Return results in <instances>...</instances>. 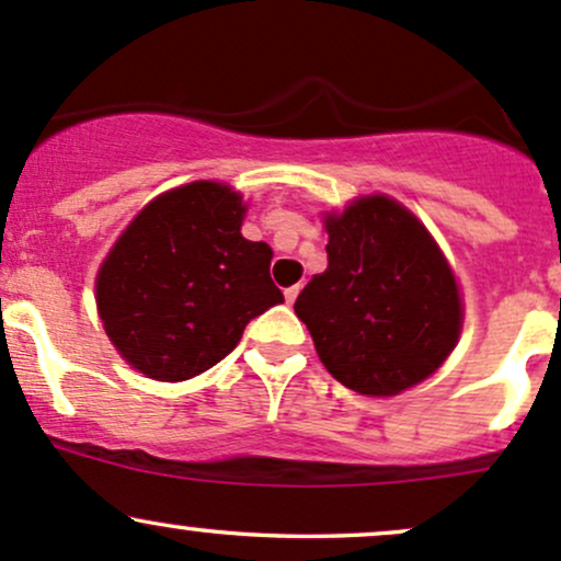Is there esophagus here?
I'll return each instance as SVG.
<instances>
[{
  "instance_id": "obj_1",
  "label": "esophagus",
  "mask_w": 561,
  "mask_h": 561,
  "mask_svg": "<svg viewBox=\"0 0 561 561\" xmlns=\"http://www.w3.org/2000/svg\"><path fill=\"white\" fill-rule=\"evenodd\" d=\"M299 291H302V283H297V286L286 288V291H283V294H286V302H288V305H294V299L299 297Z\"/></svg>"
}]
</instances>
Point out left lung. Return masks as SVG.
Returning <instances> with one entry per match:
<instances>
[{"label":"left lung","mask_w":561,"mask_h":561,"mask_svg":"<svg viewBox=\"0 0 561 561\" xmlns=\"http://www.w3.org/2000/svg\"><path fill=\"white\" fill-rule=\"evenodd\" d=\"M329 267L294 302L329 375L364 396L423 382L455 347L460 294L427 230L390 197L329 216Z\"/></svg>","instance_id":"8db88e82"}]
</instances>
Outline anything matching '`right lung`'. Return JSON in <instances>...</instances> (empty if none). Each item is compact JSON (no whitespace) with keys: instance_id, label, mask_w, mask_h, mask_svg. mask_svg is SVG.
Segmentation results:
<instances>
[{"instance_id":"1","label":"right lung","mask_w":561,"mask_h":561,"mask_svg":"<svg viewBox=\"0 0 561 561\" xmlns=\"http://www.w3.org/2000/svg\"><path fill=\"white\" fill-rule=\"evenodd\" d=\"M230 186L195 182L136 216L95 280L101 321L141 375L182 382L219 364L243 329L283 302L267 243L240 234Z\"/></svg>"}]
</instances>
